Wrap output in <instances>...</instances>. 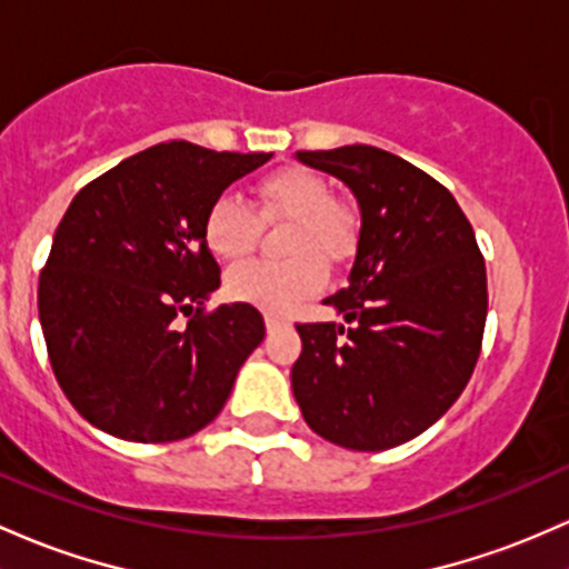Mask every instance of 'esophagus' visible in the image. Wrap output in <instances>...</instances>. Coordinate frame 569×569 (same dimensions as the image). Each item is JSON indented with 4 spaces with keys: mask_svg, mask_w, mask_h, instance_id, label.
<instances>
[{
    "mask_svg": "<svg viewBox=\"0 0 569 569\" xmlns=\"http://www.w3.org/2000/svg\"><path fill=\"white\" fill-rule=\"evenodd\" d=\"M264 327H267V332H274V329L289 327V321H286V318H280V316L267 313V316H264Z\"/></svg>",
    "mask_w": 569,
    "mask_h": 569,
    "instance_id": "obj_1",
    "label": "esophagus"
}]
</instances>
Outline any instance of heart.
<instances>
[{
    "label": "heart",
    "instance_id": "heart-1",
    "mask_svg": "<svg viewBox=\"0 0 569 569\" xmlns=\"http://www.w3.org/2000/svg\"><path fill=\"white\" fill-rule=\"evenodd\" d=\"M256 216L261 221H291L283 264L248 261L227 274V295L264 313L283 316L316 297L327 283L323 261L348 259L356 229L351 216L335 202L321 174L291 167L261 180L253 189ZM237 197H218L204 216V242L221 261H240L256 248L259 221Z\"/></svg>",
    "mask_w": 569,
    "mask_h": 569
}]
</instances>
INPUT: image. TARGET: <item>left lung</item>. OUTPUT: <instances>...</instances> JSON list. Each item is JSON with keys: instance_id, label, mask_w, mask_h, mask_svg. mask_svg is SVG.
<instances>
[{"instance_id": "1", "label": "left lung", "mask_w": 569, "mask_h": 569, "mask_svg": "<svg viewBox=\"0 0 569 569\" xmlns=\"http://www.w3.org/2000/svg\"><path fill=\"white\" fill-rule=\"evenodd\" d=\"M351 189L361 213L348 286L323 299L346 323H299L291 391L335 446L386 451L457 402L483 340L486 264L451 191L372 146L297 151Z\"/></svg>"}]
</instances>
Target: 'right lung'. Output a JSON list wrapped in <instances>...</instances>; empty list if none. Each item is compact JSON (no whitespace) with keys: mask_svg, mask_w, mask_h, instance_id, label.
Masks as SVG:
<instances>
[{"mask_svg":"<svg viewBox=\"0 0 569 569\" xmlns=\"http://www.w3.org/2000/svg\"><path fill=\"white\" fill-rule=\"evenodd\" d=\"M272 153L159 142L91 180L67 208L37 308L61 391L118 440L174 442L221 413L264 340L251 305H202L221 286L204 216ZM198 305L178 330L177 316Z\"/></svg>","mask_w":569,"mask_h":569,"instance_id":"1","label":"right lung"}]
</instances>
